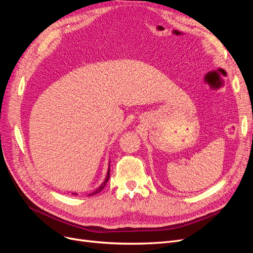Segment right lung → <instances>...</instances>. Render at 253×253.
I'll return each instance as SVG.
<instances>
[{
    "instance_id": "right-lung-1",
    "label": "right lung",
    "mask_w": 253,
    "mask_h": 253,
    "mask_svg": "<svg viewBox=\"0 0 253 253\" xmlns=\"http://www.w3.org/2000/svg\"><path fill=\"white\" fill-rule=\"evenodd\" d=\"M110 165H111V163L109 162V168H108V172H106V176H105V179L103 180V182L101 183L100 186H99L95 191H93V192H90V193H88L87 194V196H91V195H95V194H97V193H99L100 192V191H102V189L105 187V185H106V182H108V180H109V178H110ZM73 194H77V193H73Z\"/></svg>"
}]
</instances>
